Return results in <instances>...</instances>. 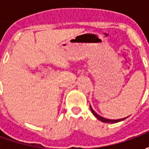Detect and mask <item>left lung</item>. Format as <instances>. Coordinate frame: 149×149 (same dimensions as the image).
Wrapping results in <instances>:
<instances>
[{
	"instance_id": "1",
	"label": "left lung",
	"mask_w": 149,
	"mask_h": 149,
	"mask_svg": "<svg viewBox=\"0 0 149 149\" xmlns=\"http://www.w3.org/2000/svg\"><path fill=\"white\" fill-rule=\"evenodd\" d=\"M90 109L91 111H92V112H93V114L96 117H97L98 120H100V121L102 122H104V123H117V122H120V121H122V120H125L126 118H128V117H125V118H122V119H118V120H110V119H107V118H104V117H103V116H101L98 115L97 112H95L93 109V108L91 107L90 105Z\"/></svg>"
}]
</instances>
